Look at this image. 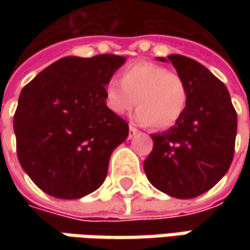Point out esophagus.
<instances>
[{"mask_svg":"<svg viewBox=\"0 0 250 250\" xmlns=\"http://www.w3.org/2000/svg\"><path fill=\"white\" fill-rule=\"evenodd\" d=\"M136 133H138V129L133 125H129V139H132Z\"/></svg>","mask_w":250,"mask_h":250,"instance_id":"esophagus-1","label":"esophagus"}]
</instances>
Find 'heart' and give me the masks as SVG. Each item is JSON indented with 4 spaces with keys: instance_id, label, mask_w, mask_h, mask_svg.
I'll return each mask as SVG.
<instances>
[{
    "instance_id": "b5f03b06",
    "label": "heart",
    "mask_w": 250,
    "mask_h": 250,
    "mask_svg": "<svg viewBox=\"0 0 250 250\" xmlns=\"http://www.w3.org/2000/svg\"><path fill=\"white\" fill-rule=\"evenodd\" d=\"M189 90L182 76L153 62L132 63L105 86V103L115 115H125L135 104V120L153 129H168L184 115Z\"/></svg>"
}]
</instances>
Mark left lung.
Instances as JSON below:
<instances>
[{
	"instance_id": "8db88e82",
	"label": "left lung",
	"mask_w": 250,
	"mask_h": 250,
	"mask_svg": "<svg viewBox=\"0 0 250 250\" xmlns=\"http://www.w3.org/2000/svg\"><path fill=\"white\" fill-rule=\"evenodd\" d=\"M189 90L184 115L174 126L151 135L153 150L143 167L150 184L168 196L192 199L216 185L234 157L236 112L226 84L192 58L171 54Z\"/></svg>"
}]
</instances>
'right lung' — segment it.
Masks as SVG:
<instances>
[{
	"mask_svg": "<svg viewBox=\"0 0 250 250\" xmlns=\"http://www.w3.org/2000/svg\"><path fill=\"white\" fill-rule=\"evenodd\" d=\"M125 57H63L24 86L14 115L18 159L47 195L79 199L103 185L112 151L129 133L105 86Z\"/></svg>",
	"mask_w": 250,
	"mask_h": 250,
	"instance_id": "obj_1",
	"label": "right lung"
}]
</instances>
